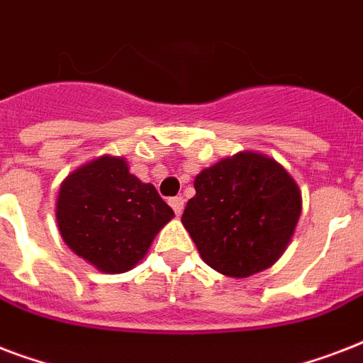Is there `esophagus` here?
<instances>
[{"label":"esophagus","instance_id":"34e87169","mask_svg":"<svg viewBox=\"0 0 363 363\" xmlns=\"http://www.w3.org/2000/svg\"><path fill=\"white\" fill-rule=\"evenodd\" d=\"M169 205L173 207V211H175L177 216L182 215V209H184V199H182L181 196H177V198H171Z\"/></svg>","mask_w":363,"mask_h":363}]
</instances>
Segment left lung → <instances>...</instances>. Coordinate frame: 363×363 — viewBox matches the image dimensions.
<instances>
[{
    "label": "left lung",
    "instance_id": "left-lung-1",
    "mask_svg": "<svg viewBox=\"0 0 363 363\" xmlns=\"http://www.w3.org/2000/svg\"><path fill=\"white\" fill-rule=\"evenodd\" d=\"M194 188L181 220L213 269L242 279L284 252L301 194L275 160L241 152L201 171Z\"/></svg>",
    "mask_w": 363,
    "mask_h": 363
}]
</instances>
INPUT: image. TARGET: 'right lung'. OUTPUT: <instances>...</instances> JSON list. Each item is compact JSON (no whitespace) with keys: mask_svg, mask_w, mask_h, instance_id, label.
<instances>
[{"mask_svg":"<svg viewBox=\"0 0 363 363\" xmlns=\"http://www.w3.org/2000/svg\"><path fill=\"white\" fill-rule=\"evenodd\" d=\"M175 216L122 158L96 160L60 186L56 220L67 247L105 273L131 269Z\"/></svg>","mask_w":363,"mask_h":363,"instance_id":"obj_1","label":"right lung"}]
</instances>
